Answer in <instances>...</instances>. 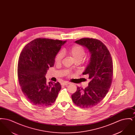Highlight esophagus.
I'll return each instance as SVG.
<instances>
[{"label": "esophagus", "mask_w": 135, "mask_h": 135, "mask_svg": "<svg viewBox=\"0 0 135 135\" xmlns=\"http://www.w3.org/2000/svg\"><path fill=\"white\" fill-rule=\"evenodd\" d=\"M70 83H68V82H64L63 83H62V85H67L68 84H69Z\"/></svg>", "instance_id": "esophagus-1"}]
</instances>
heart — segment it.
I'll use <instances>...</instances> for the list:
<instances>
[{
  "instance_id": "1",
  "label": "heart",
  "mask_w": 135,
  "mask_h": 135,
  "mask_svg": "<svg viewBox=\"0 0 135 135\" xmlns=\"http://www.w3.org/2000/svg\"><path fill=\"white\" fill-rule=\"evenodd\" d=\"M67 51L73 57L75 61H81L85 55V50L84 47L80 45H73L69 49V50ZM63 54L62 52H59L56 56V62L57 63H60L63 59Z\"/></svg>"
}]
</instances>
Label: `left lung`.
Masks as SVG:
<instances>
[{"instance_id":"left-lung-1","label":"left lung","mask_w":135,"mask_h":135,"mask_svg":"<svg viewBox=\"0 0 135 135\" xmlns=\"http://www.w3.org/2000/svg\"><path fill=\"white\" fill-rule=\"evenodd\" d=\"M75 42L90 52V62L83 74H89L90 81L84 89L77 87L71 97L77 106L88 109L100 103L108 93L113 78V61L106 46L99 40L84 38Z\"/></svg>"}]
</instances>
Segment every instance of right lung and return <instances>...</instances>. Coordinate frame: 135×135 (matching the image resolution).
<instances>
[{
  "label": "right lung",
  "mask_w": 135,
  "mask_h": 135,
  "mask_svg": "<svg viewBox=\"0 0 135 135\" xmlns=\"http://www.w3.org/2000/svg\"><path fill=\"white\" fill-rule=\"evenodd\" d=\"M66 42L36 38L21 52L18 65L19 83L24 95L33 105L46 107L56 101L61 85L59 82L47 83L45 75L49 68L54 66L55 57Z\"/></svg>",
  "instance_id": "right-lung-1"
}]
</instances>
